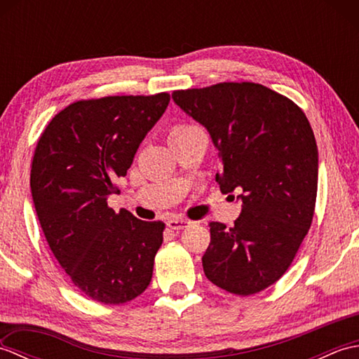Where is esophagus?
<instances>
[{"mask_svg": "<svg viewBox=\"0 0 359 359\" xmlns=\"http://www.w3.org/2000/svg\"><path fill=\"white\" fill-rule=\"evenodd\" d=\"M166 225L171 228V230H184L189 225V220L187 219H180V217H172L166 222Z\"/></svg>", "mask_w": 359, "mask_h": 359, "instance_id": "esophagus-1", "label": "esophagus"}]
</instances>
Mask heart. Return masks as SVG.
Returning <instances> with one entry per match:
<instances>
[{
    "label": "heart",
    "mask_w": 359,
    "mask_h": 359,
    "mask_svg": "<svg viewBox=\"0 0 359 359\" xmlns=\"http://www.w3.org/2000/svg\"><path fill=\"white\" fill-rule=\"evenodd\" d=\"M189 129H193V126H175V128L171 129L170 137L175 135V134H182V133H185V131H189Z\"/></svg>",
    "instance_id": "1"
}]
</instances>
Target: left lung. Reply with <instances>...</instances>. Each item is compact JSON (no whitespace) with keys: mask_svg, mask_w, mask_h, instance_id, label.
<instances>
[{"mask_svg":"<svg viewBox=\"0 0 359 359\" xmlns=\"http://www.w3.org/2000/svg\"><path fill=\"white\" fill-rule=\"evenodd\" d=\"M172 100L208 131L222 193H241L234 225L210 224L205 276L234 294L261 292L287 271L313 219L318 148L306 114L256 83L175 90Z\"/></svg>","mask_w":359,"mask_h":359,"instance_id":"left-lung-1","label":"left lung"}]
</instances>
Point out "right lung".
<instances>
[{
	"label": "right lung",
	"instance_id": "right-lung-1",
	"mask_svg": "<svg viewBox=\"0 0 359 359\" xmlns=\"http://www.w3.org/2000/svg\"><path fill=\"white\" fill-rule=\"evenodd\" d=\"M170 95H121L60 111L38 140L30 191L43 233L67 276L90 299L125 304L148 288L163 222L108 207Z\"/></svg>",
	"mask_w": 359,
	"mask_h": 359
}]
</instances>
